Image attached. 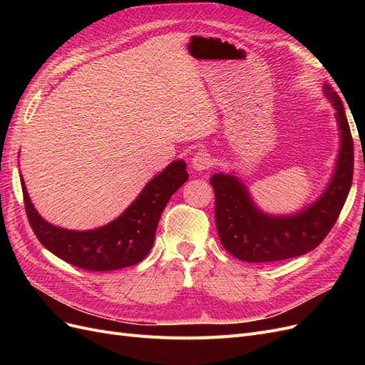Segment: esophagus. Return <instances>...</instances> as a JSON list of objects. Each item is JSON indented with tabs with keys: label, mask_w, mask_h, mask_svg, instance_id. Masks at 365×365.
<instances>
[{
	"label": "esophagus",
	"mask_w": 365,
	"mask_h": 365,
	"mask_svg": "<svg viewBox=\"0 0 365 365\" xmlns=\"http://www.w3.org/2000/svg\"><path fill=\"white\" fill-rule=\"evenodd\" d=\"M192 165H193V169H196V170H207L213 165V158L208 152L200 150L193 155Z\"/></svg>",
	"instance_id": "esophagus-1"
}]
</instances>
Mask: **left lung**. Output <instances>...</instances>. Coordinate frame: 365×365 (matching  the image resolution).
Instances as JSON below:
<instances>
[{"instance_id": "8db88e82", "label": "left lung", "mask_w": 365, "mask_h": 365, "mask_svg": "<svg viewBox=\"0 0 365 365\" xmlns=\"http://www.w3.org/2000/svg\"><path fill=\"white\" fill-rule=\"evenodd\" d=\"M341 129V150L336 170L327 190L304 212L274 217L254 207L250 195L236 176L216 173L210 178L215 192V220L220 244L244 262H277L317 248L335 225L353 180V138L344 106L329 85Z\"/></svg>"}]
</instances>
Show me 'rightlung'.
<instances>
[{"label": "right lung", "instance_id": "obj_1", "mask_svg": "<svg viewBox=\"0 0 365 365\" xmlns=\"http://www.w3.org/2000/svg\"><path fill=\"white\" fill-rule=\"evenodd\" d=\"M189 180L184 161H173L153 178L126 212L91 231H71L43 220L30 202L21 178L29 224L54 256L86 271H114L141 262L150 251L160 216L170 196Z\"/></svg>", "mask_w": 365, "mask_h": 365}]
</instances>
